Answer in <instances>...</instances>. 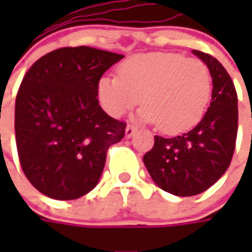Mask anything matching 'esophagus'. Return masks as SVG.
<instances>
[{
	"mask_svg": "<svg viewBox=\"0 0 252 252\" xmlns=\"http://www.w3.org/2000/svg\"><path fill=\"white\" fill-rule=\"evenodd\" d=\"M136 131H137V127H136V126H133V125H127V126H126V131H125V134H126V137H131Z\"/></svg>",
	"mask_w": 252,
	"mask_h": 252,
	"instance_id": "34e87169",
	"label": "esophagus"
}]
</instances>
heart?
I'll return each instance as SVG.
<instances>
[{"label":"heart","mask_w":252,"mask_h":252,"mask_svg":"<svg viewBox=\"0 0 252 252\" xmlns=\"http://www.w3.org/2000/svg\"><path fill=\"white\" fill-rule=\"evenodd\" d=\"M212 75L198 59L179 53L134 54L119 65L118 77H103L98 96L106 112L119 118L140 101L143 122L179 134L203 119L212 98Z\"/></svg>","instance_id":"b5f03b06"}]
</instances>
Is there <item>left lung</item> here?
<instances>
[{
    "mask_svg": "<svg viewBox=\"0 0 252 252\" xmlns=\"http://www.w3.org/2000/svg\"><path fill=\"white\" fill-rule=\"evenodd\" d=\"M208 65L213 90L203 119L188 133L164 139L154 136V146L143 157L153 181L177 196L205 192L227 171L238 129L237 92L231 77L218 59L193 50Z\"/></svg>",
    "mask_w": 252,
    "mask_h": 252,
    "instance_id": "8db88e82",
    "label": "left lung"
}]
</instances>
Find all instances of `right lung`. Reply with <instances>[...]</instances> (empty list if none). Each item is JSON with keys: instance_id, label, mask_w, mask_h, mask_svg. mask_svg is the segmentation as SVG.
<instances>
[{"instance_id": "obj_1", "label": "right lung", "mask_w": 252, "mask_h": 252, "mask_svg": "<svg viewBox=\"0 0 252 252\" xmlns=\"http://www.w3.org/2000/svg\"><path fill=\"white\" fill-rule=\"evenodd\" d=\"M122 54L88 46L44 54L25 74L15 101V140L22 171L43 195L78 199L96 187L106 151L126 123L102 111L98 84Z\"/></svg>"}]
</instances>
